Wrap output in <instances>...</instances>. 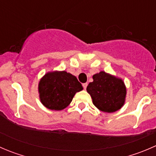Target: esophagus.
<instances>
[{
  "instance_id": "1",
  "label": "esophagus",
  "mask_w": 156,
  "mask_h": 156,
  "mask_svg": "<svg viewBox=\"0 0 156 156\" xmlns=\"http://www.w3.org/2000/svg\"><path fill=\"white\" fill-rule=\"evenodd\" d=\"M87 87V83H84V84H83V87H84V89L86 90Z\"/></svg>"
}]
</instances>
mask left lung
Listing matches in <instances>:
<instances>
[{
	"label": "left lung",
	"mask_w": 156,
	"mask_h": 156,
	"mask_svg": "<svg viewBox=\"0 0 156 156\" xmlns=\"http://www.w3.org/2000/svg\"><path fill=\"white\" fill-rule=\"evenodd\" d=\"M93 79L94 81L87 87V91L98 109L110 113L124 106L127 90L121 78L102 71L93 75Z\"/></svg>",
	"instance_id": "left-lung-1"
}]
</instances>
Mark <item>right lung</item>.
I'll return each instance as SVG.
<instances>
[{
  "instance_id": "obj_1",
  "label": "right lung",
  "mask_w": 156,
  "mask_h": 156,
  "mask_svg": "<svg viewBox=\"0 0 156 156\" xmlns=\"http://www.w3.org/2000/svg\"><path fill=\"white\" fill-rule=\"evenodd\" d=\"M82 90V85L76 77L66 71L48 72L38 84L41 102L51 110H62L66 108L75 94Z\"/></svg>"
}]
</instances>
